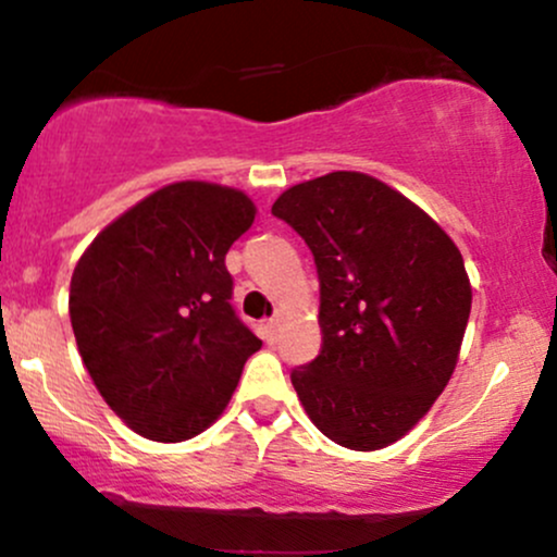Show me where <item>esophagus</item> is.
<instances>
[{"instance_id":"obj_1","label":"esophagus","mask_w":557,"mask_h":557,"mask_svg":"<svg viewBox=\"0 0 557 557\" xmlns=\"http://www.w3.org/2000/svg\"><path fill=\"white\" fill-rule=\"evenodd\" d=\"M280 324H283V319H280V317H274V319H270V322L264 324V341L267 343H277Z\"/></svg>"}]
</instances>
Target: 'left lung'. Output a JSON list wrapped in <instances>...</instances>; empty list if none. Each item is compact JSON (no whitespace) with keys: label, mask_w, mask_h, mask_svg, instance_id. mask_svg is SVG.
Listing matches in <instances>:
<instances>
[{"label":"left lung","mask_w":557,"mask_h":557,"mask_svg":"<svg viewBox=\"0 0 557 557\" xmlns=\"http://www.w3.org/2000/svg\"><path fill=\"white\" fill-rule=\"evenodd\" d=\"M272 214L314 253L322 350L290 382L317 430L350 450L403 437L443 393L471 311L456 243L361 172L287 188Z\"/></svg>","instance_id":"left-lung-1"}]
</instances>
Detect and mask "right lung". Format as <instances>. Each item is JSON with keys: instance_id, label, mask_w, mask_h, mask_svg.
<instances>
[{"instance_id": "right-lung-1", "label": "right lung", "mask_w": 557, "mask_h": 557, "mask_svg": "<svg viewBox=\"0 0 557 557\" xmlns=\"http://www.w3.org/2000/svg\"><path fill=\"white\" fill-rule=\"evenodd\" d=\"M251 198L172 183L114 220L70 280L81 359L120 419L181 443L225 411L261 341L235 314L225 253L251 227Z\"/></svg>"}]
</instances>
